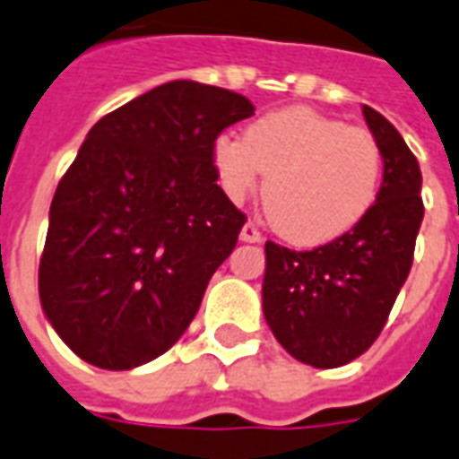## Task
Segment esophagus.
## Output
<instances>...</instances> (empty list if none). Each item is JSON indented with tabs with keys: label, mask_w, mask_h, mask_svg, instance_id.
Returning a JSON list of instances; mask_svg holds the SVG:
<instances>
[{
	"label": "esophagus",
	"mask_w": 459,
	"mask_h": 459,
	"mask_svg": "<svg viewBox=\"0 0 459 459\" xmlns=\"http://www.w3.org/2000/svg\"><path fill=\"white\" fill-rule=\"evenodd\" d=\"M241 241H248V244H261L263 241V234L261 230L255 225H251V222H247V225L241 227Z\"/></svg>",
	"instance_id": "1"
}]
</instances>
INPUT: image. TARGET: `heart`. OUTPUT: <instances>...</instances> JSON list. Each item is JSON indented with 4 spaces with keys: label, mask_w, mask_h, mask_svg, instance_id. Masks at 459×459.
Segmentation results:
<instances>
[{
    "label": "heart",
    "mask_w": 459,
    "mask_h": 459,
    "mask_svg": "<svg viewBox=\"0 0 459 459\" xmlns=\"http://www.w3.org/2000/svg\"><path fill=\"white\" fill-rule=\"evenodd\" d=\"M220 184L244 201L261 184L270 222L299 247H318L366 218L383 184V148L368 129L311 108H287L255 119L244 138L212 145Z\"/></svg>",
    "instance_id": "heart-1"
}]
</instances>
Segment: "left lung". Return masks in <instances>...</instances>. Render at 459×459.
I'll list each match as a JSON object with an SVG mask.
<instances>
[{
    "label": "left lung",
    "instance_id": "8db88e82",
    "mask_svg": "<svg viewBox=\"0 0 459 459\" xmlns=\"http://www.w3.org/2000/svg\"><path fill=\"white\" fill-rule=\"evenodd\" d=\"M383 148V184L366 218L311 251L265 241L263 314L294 359L335 368L364 354L388 321L424 218L421 169L393 124L361 105Z\"/></svg>",
    "mask_w": 459,
    "mask_h": 459
}]
</instances>
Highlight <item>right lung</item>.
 Here are the masks:
<instances>
[{
	"instance_id": "add662e5",
	"label": "right lung",
	"mask_w": 459,
	"mask_h": 459,
	"mask_svg": "<svg viewBox=\"0 0 459 459\" xmlns=\"http://www.w3.org/2000/svg\"><path fill=\"white\" fill-rule=\"evenodd\" d=\"M244 95L169 81L88 131L52 198L40 301L88 364H148L189 328L247 215L218 186L212 145Z\"/></svg>"
}]
</instances>
